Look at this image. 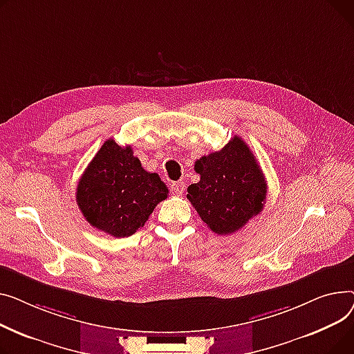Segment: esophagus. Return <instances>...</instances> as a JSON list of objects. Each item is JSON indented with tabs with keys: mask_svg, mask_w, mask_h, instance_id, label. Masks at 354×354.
<instances>
[{
	"mask_svg": "<svg viewBox=\"0 0 354 354\" xmlns=\"http://www.w3.org/2000/svg\"><path fill=\"white\" fill-rule=\"evenodd\" d=\"M185 190V184L184 181H176L171 184V192L176 194V196H181Z\"/></svg>",
	"mask_w": 354,
	"mask_h": 354,
	"instance_id": "obj_1",
	"label": "esophagus"
}]
</instances>
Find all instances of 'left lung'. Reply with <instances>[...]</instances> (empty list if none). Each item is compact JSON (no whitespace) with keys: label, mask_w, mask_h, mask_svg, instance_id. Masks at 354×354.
Masks as SVG:
<instances>
[{"label":"left lung","mask_w":354,"mask_h":354,"mask_svg":"<svg viewBox=\"0 0 354 354\" xmlns=\"http://www.w3.org/2000/svg\"><path fill=\"white\" fill-rule=\"evenodd\" d=\"M194 170L200 181L187 189V198L216 234L236 233L263 210L266 178L240 137H233L220 151L197 160Z\"/></svg>","instance_id":"8db88e82"}]
</instances>
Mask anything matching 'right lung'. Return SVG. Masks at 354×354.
Masks as SVG:
<instances>
[{"label": "right lung", "instance_id": "obj_1", "mask_svg": "<svg viewBox=\"0 0 354 354\" xmlns=\"http://www.w3.org/2000/svg\"><path fill=\"white\" fill-rule=\"evenodd\" d=\"M169 189L113 138L101 145L77 185V204L86 220L113 237H129L149 220Z\"/></svg>", "mask_w": 354, "mask_h": 354}]
</instances>
